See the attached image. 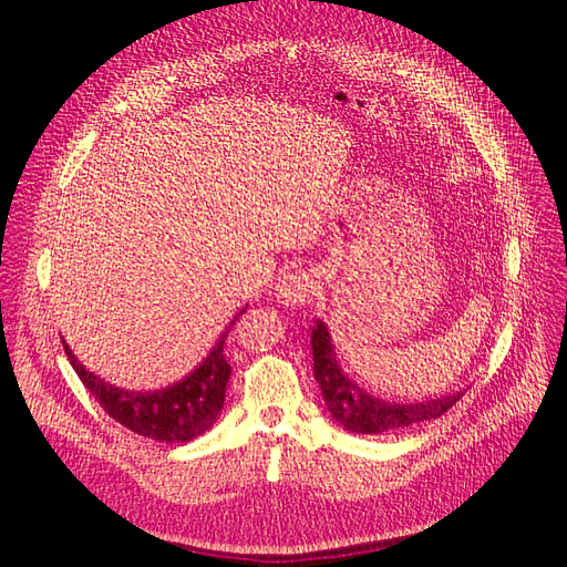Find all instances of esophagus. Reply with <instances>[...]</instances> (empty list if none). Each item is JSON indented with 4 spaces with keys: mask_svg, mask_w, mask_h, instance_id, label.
I'll return each mask as SVG.
<instances>
[{
    "mask_svg": "<svg viewBox=\"0 0 567 567\" xmlns=\"http://www.w3.org/2000/svg\"><path fill=\"white\" fill-rule=\"evenodd\" d=\"M317 289V280L312 274L308 271H296V274H289L285 276L276 291H278V301L282 306H291V308H301L306 303H310L312 293Z\"/></svg>",
    "mask_w": 567,
    "mask_h": 567,
    "instance_id": "esophagus-1",
    "label": "esophagus"
}]
</instances>
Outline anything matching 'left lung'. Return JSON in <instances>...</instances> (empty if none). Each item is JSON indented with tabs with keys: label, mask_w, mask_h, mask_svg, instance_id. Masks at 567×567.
Listing matches in <instances>:
<instances>
[{
	"label": "left lung",
	"mask_w": 567,
	"mask_h": 567,
	"mask_svg": "<svg viewBox=\"0 0 567 567\" xmlns=\"http://www.w3.org/2000/svg\"><path fill=\"white\" fill-rule=\"evenodd\" d=\"M312 361L315 379L333 421L353 434H385L434 421L464 395L457 391L427 402H389L368 393L338 365L331 333L319 319L312 326Z\"/></svg>",
	"instance_id": "1"
}]
</instances>
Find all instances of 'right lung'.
<instances>
[{
	"label": "right lung",
	"mask_w": 567,
	"mask_h": 567,
	"mask_svg": "<svg viewBox=\"0 0 567 567\" xmlns=\"http://www.w3.org/2000/svg\"><path fill=\"white\" fill-rule=\"evenodd\" d=\"M248 308V306H246ZM238 310L229 321L214 349L208 351L206 359L182 381H176L161 391H126L118 385L107 383L94 372L84 370V365L75 359L71 347L64 342V351L73 370L78 372L84 389L92 393L107 415L128 427L135 434L148 436L163 443H186L195 436L212 430L218 413L225 404V389L231 374L229 363L225 361V340L231 331L234 321L246 312Z\"/></svg>",
	"instance_id": "right-lung-1"
}]
</instances>
